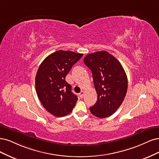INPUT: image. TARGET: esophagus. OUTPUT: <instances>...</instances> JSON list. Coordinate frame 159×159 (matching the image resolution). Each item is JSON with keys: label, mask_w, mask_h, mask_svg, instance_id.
<instances>
[{"label": "esophagus", "mask_w": 159, "mask_h": 159, "mask_svg": "<svg viewBox=\"0 0 159 159\" xmlns=\"http://www.w3.org/2000/svg\"><path fill=\"white\" fill-rule=\"evenodd\" d=\"M84 92L82 90V91L80 92V93H79V96L81 98H83V97H84Z\"/></svg>", "instance_id": "1"}]
</instances>
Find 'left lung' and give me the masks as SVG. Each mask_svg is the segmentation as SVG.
I'll return each mask as SVG.
<instances>
[{
	"label": "left lung",
	"mask_w": 159,
	"mask_h": 159,
	"mask_svg": "<svg viewBox=\"0 0 159 159\" xmlns=\"http://www.w3.org/2000/svg\"><path fill=\"white\" fill-rule=\"evenodd\" d=\"M84 64L90 69L98 94L96 103L90 107L94 116L104 118L114 114L124 100L127 78L122 65L106 51L87 55Z\"/></svg>",
	"instance_id": "1"
}]
</instances>
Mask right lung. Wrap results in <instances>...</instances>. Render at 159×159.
Returning <instances> with one entry per match:
<instances>
[{
  "label": "right lung",
  "instance_id": "1",
  "mask_svg": "<svg viewBox=\"0 0 159 159\" xmlns=\"http://www.w3.org/2000/svg\"><path fill=\"white\" fill-rule=\"evenodd\" d=\"M83 54L59 50L48 56L41 63L35 76V89L44 108L56 117L72 111L78 100L71 92L65 77Z\"/></svg>",
  "mask_w": 159,
  "mask_h": 159
}]
</instances>
